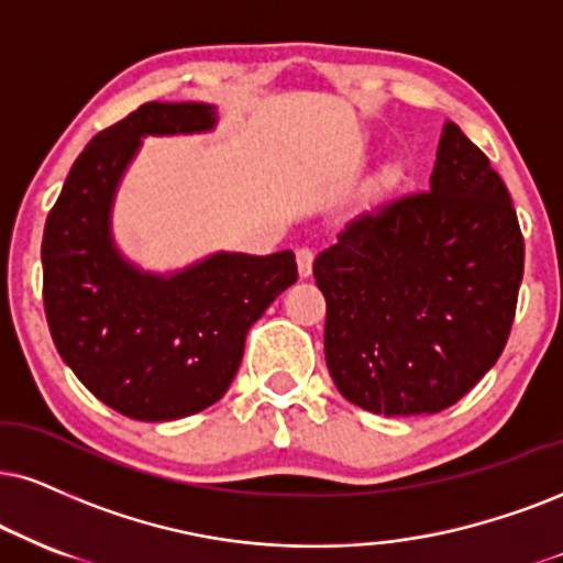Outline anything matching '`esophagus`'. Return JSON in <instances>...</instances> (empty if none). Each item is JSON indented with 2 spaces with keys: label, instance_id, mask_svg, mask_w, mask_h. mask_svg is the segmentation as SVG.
Returning a JSON list of instances; mask_svg holds the SVG:
<instances>
[{
  "label": "esophagus",
  "instance_id": "34e87169",
  "mask_svg": "<svg viewBox=\"0 0 563 563\" xmlns=\"http://www.w3.org/2000/svg\"><path fill=\"white\" fill-rule=\"evenodd\" d=\"M313 250L310 247H300L297 250V271H300L302 279H308L310 274H313Z\"/></svg>",
  "mask_w": 563,
  "mask_h": 563
}]
</instances>
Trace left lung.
<instances>
[{"label": "left lung", "instance_id": "obj_1", "mask_svg": "<svg viewBox=\"0 0 563 563\" xmlns=\"http://www.w3.org/2000/svg\"><path fill=\"white\" fill-rule=\"evenodd\" d=\"M522 271L504 179L446 122L428 192L360 211L313 263L339 394L386 418L460 401L501 357Z\"/></svg>", "mask_w": 563, "mask_h": 563}]
</instances>
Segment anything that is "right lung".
Returning a JSON list of instances; mask_svg holds the SVG:
<instances>
[{
    "label": "right lung",
    "mask_w": 563,
    "mask_h": 563,
    "mask_svg": "<svg viewBox=\"0 0 563 563\" xmlns=\"http://www.w3.org/2000/svg\"><path fill=\"white\" fill-rule=\"evenodd\" d=\"M213 128L208 103H143L86 145L44 227V308L57 352L93 397L133 420H179L224 397L250 325L297 282L292 250H221L151 274L117 247L114 196L143 137Z\"/></svg>",
    "instance_id": "1"
}]
</instances>
